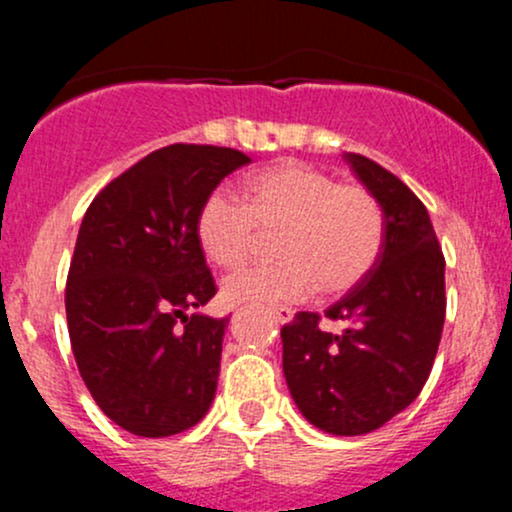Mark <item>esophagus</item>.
Instances as JSON below:
<instances>
[{"mask_svg":"<svg viewBox=\"0 0 512 512\" xmlns=\"http://www.w3.org/2000/svg\"><path fill=\"white\" fill-rule=\"evenodd\" d=\"M272 315H274V320L279 322V325H286V322L293 320V310L284 308V305H276V308H272Z\"/></svg>","mask_w":512,"mask_h":512,"instance_id":"1","label":"esophagus"}]
</instances>
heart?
Wrapping results in <instances>:
<instances>
[{
    "label": "heart",
    "instance_id": "heart-1",
    "mask_svg": "<svg viewBox=\"0 0 512 512\" xmlns=\"http://www.w3.org/2000/svg\"><path fill=\"white\" fill-rule=\"evenodd\" d=\"M245 204L216 190L204 199L197 236L216 267L240 269L274 238L272 267L226 281L231 303L303 301L320 289H354L383 248V209L363 185H344L301 161H279L245 180Z\"/></svg>",
    "mask_w": 512,
    "mask_h": 512
}]
</instances>
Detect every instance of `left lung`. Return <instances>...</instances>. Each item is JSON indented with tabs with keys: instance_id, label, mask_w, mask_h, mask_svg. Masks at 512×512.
Here are the masks:
<instances>
[{
	"instance_id": "1",
	"label": "left lung",
	"mask_w": 512,
	"mask_h": 512,
	"mask_svg": "<svg viewBox=\"0 0 512 512\" xmlns=\"http://www.w3.org/2000/svg\"><path fill=\"white\" fill-rule=\"evenodd\" d=\"M344 161L383 209V248L366 279L325 310L342 332L320 330L317 313H296L281 344L305 419L332 436H363L426 385L445 322V257L426 207L397 175L361 154Z\"/></svg>"
}]
</instances>
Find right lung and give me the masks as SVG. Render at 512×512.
I'll list each match as a JSON object with an SVG mask.
<instances>
[{"instance_id": "right-lung-1", "label": "right lung", "mask_w": 512, "mask_h": 512, "mask_svg": "<svg viewBox=\"0 0 512 512\" xmlns=\"http://www.w3.org/2000/svg\"><path fill=\"white\" fill-rule=\"evenodd\" d=\"M248 163L226 146L170 144L86 209L64 293L69 339L91 397L134 436L187 431L214 402L228 317L190 315L216 293L197 219Z\"/></svg>"}]
</instances>
